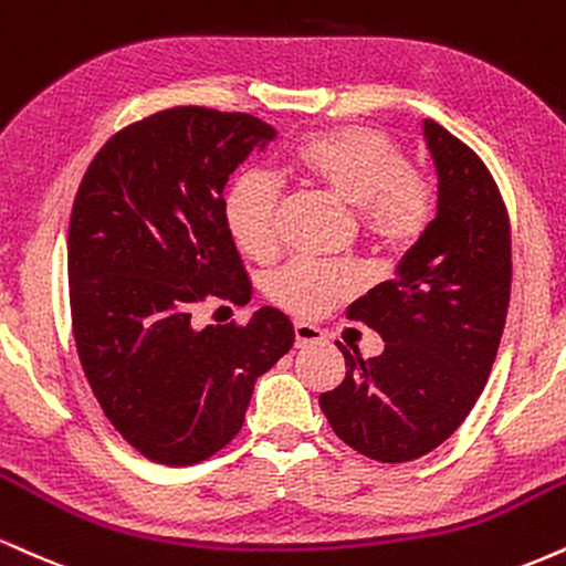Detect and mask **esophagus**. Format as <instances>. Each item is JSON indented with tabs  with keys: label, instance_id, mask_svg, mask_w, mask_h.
<instances>
[{
	"label": "esophagus",
	"instance_id": "obj_1",
	"mask_svg": "<svg viewBox=\"0 0 566 566\" xmlns=\"http://www.w3.org/2000/svg\"><path fill=\"white\" fill-rule=\"evenodd\" d=\"M324 343V332L308 322H295V348H308V345Z\"/></svg>",
	"mask_w": 566,
	"mask_h": 566
}]
</instances>
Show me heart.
Listing matches in <instances>:
<instances>
[{
    "mask_svg": "<svg viewBox=\"0 0 566 566\" xmlns=\"http://www.w3.org/2000/svg\"><path fill=\"white\" fill-rule=\"evenodd\" d=\"M287 168L343 208L374 255L398 258L417 248L438 213V187L408 166L406 149L371 126H337L292 147ZM279 189L261 171H242L223 195V223L237 248L265 258L276 242ZM356 279L339 265L290 261L269 276L265 295L282 308L318 316L348 297Z\"/></svg>",
    "mask_w": 566,
    "mask_h": 566,
    "instance_id": "b5f03b06",
    "label": "heart"
}]
</instances>
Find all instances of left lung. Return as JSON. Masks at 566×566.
I'll use <instances>...</instances> for the list:
<instances>
[{"instance_id":"1","label":"left lung","mask_w":566,"mask_h":566,"mask_svg":"<svg viewBox=\"0 0 566 566\" xmlns=\"http://www.w3.org/2000/svg\"><path fill=\"white\" fill-rule=\"evenodd\" d=\"M424 136L438 168V216L398 276L350 305V322L385 339L360 358L337 343L345 379L318 406L353 451L403 464L459 430L485 387L512 295V227L493 174L434 120Z\"/></svg>"}]
</instances>
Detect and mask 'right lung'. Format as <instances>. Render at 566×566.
<instances>
[{
  "label": "right lung",
  "instance_id": "add662e5",
  "mask_svg": "<svg viewBox=\"0 0 566 566\" xmlns=\"http://www.w3.org/2000/svg\"><path fill=\"white\" fill-rule=\"evenodd\" d=\"M274 128L250 113L171 107L120 128L88 163L67 229L81 369L111 424L149 461H206L242 430L255 379L295 343L261 308L197 329L208 297L250 301L223 187Z\"/></svg>",
  "mask_w": 566,
  "mask_h": 566
}]
</instances>
